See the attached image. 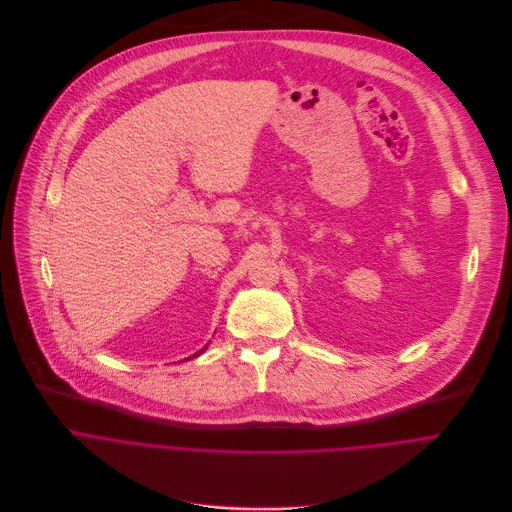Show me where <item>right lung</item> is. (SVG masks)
Segmentation results:
<instances>
[{
    "label": "right lung",
    "instance_id": "1",
    "mask_svg": "<svg viewBox=\"0 0 512 512\" xmlns=\"http://www.w3.org/2000/svg\"><path fill=\"white\" fill-rule=\"evenodd\" d=\"M205 349H207V347H205ZM205 349H201V351H199V353H203V351H205ZM199 353H197V355H199ZM197 355H195V357H197Z\"/></svg>",
    "mask_w": 512,
    "mask_h": 512
}]
</instances>
